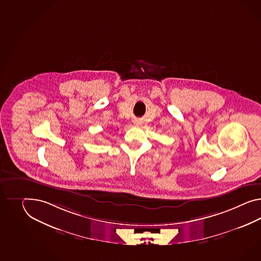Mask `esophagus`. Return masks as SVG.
<instances>
[{
	"mask_svg": "<svg viewBox=\"0 0 261 261\" xmlns=\"http://www.w3.org/2000/svg\"><path fill=\"white\" fill-rule=\"evenodd\" d=\"M134 123H135L136 125H138V126L141 125V121H140V120H136V121H134Z\"/></svg>",
	"mask_w": 261,
	"mask_h": 261,
	"instance_id": "34e87169",
	"label": "esophagus"
}]
</instances>
